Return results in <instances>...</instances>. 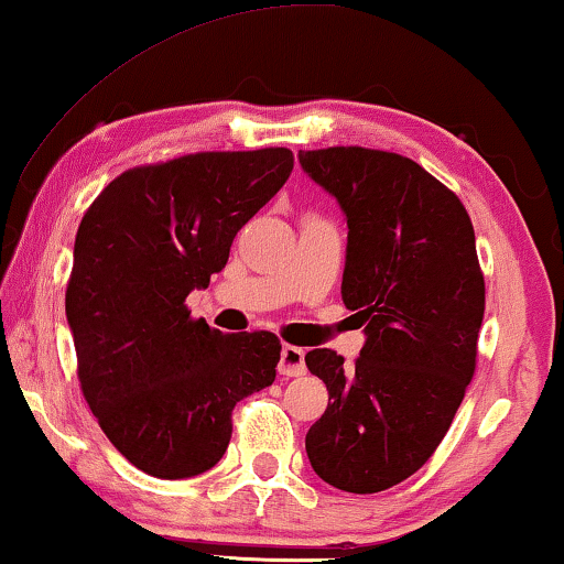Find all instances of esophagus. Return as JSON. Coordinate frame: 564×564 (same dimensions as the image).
I'll list each match as a JSON object with an SVG mask.
<instances>
[{
  "mask_svg": "<svg viewBox=\"0 0 564 564\" xmlns=\"http://www.w3.org/2000/svg\"><path fill=\"white\" fill-rule=\"evenodd\" d=\"M276 369H280V375H284V377L305 375V369H307L305 367V349L284 344L280 351V365H276Z\"/></svg>",
  "mask_w": 564,
  "mask_h": 564,
  "instance_id": "1",
  "label": "esophagus"
}]
</instances>
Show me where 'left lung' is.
I'll return each mask as SVG.
<instances>
[{"instance_id":"1","label":"left lung","mask_w":564,"mask_h":564,"mask_svg":"<svg viewBox=\"0 0 564 564\" xmlns=\"http://www.w3.org/2000/svg\"><path fill=\"white\" fill-rule=\"evenodd\" d=\"M297 159L346 218L341 297L367 336L354 365L305 354L328 388L305 452L321 480L367 496L426 465L473 380L485 313L475 230L459 197L400 153L336 145Z\"/></svg>"}]
</instances>
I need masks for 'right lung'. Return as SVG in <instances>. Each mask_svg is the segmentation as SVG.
Here are the masks:
<instances>
[{"label": "right lung", "instance_id": "1", "mask_svg": "<svg viewBox=\"0 0 564 564\" xmlns=\"http://www.w3.org/2000/svg\"><path fill=\"white\" fill-rule=\"evenodd\" d=\"M292 164L288 149L189 153L128 169L84 213L66 288L82 392L145 475L184 480L218 465L238 400L274 382L280 338L223 334L184 300L226 267Z\"/></svg>", "mask_w": 564, "mask_h": 564}]
</instances>
